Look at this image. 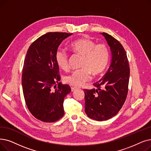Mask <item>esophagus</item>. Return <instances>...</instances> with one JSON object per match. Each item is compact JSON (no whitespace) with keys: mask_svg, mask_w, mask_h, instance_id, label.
Listing matches in <instances>:
<instances>
[{"mask_svg":"<svg viewBox=\"0 0 151 151\" xmlns=\"http://www.w3.org/2000/svg\"><path fill=\"white\" fill-rule=\"evenodd\" d=\"M76 89H77V88H76V87H72V88H71V91H72V92L75 91L76 90Z\"/></svg>","mask_w":151,"mask_h":151,"instance_id":"34e87169","label":"esophagus"}]
</instances>
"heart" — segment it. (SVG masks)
I'll return each instance as SVG.
<instances>
[{"label": "heart", "mask_w": 151, "mask_h": 151, "mask_svg": "<svg viewBox=\"0 0 151 151\" xmlns=\"http://www.w3.org/2000/svg\"><path fill=\"white\" fill-rule=\"evenodd\" d=\"M69 47L71 51L81 55V69L74 71L65 76L64 81L71 86H81L88 82L91 77L99 75L107 67L109 58V51L104 44H97L88 38H80L72 42ZM55 59L59 68L67 70L69 68L68 55L62 50H57Z\"/></svg>", "instance_id": "heart-1"}]
</instances>
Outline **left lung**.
<instances>
[{
	"label": "left lung",
	"instance_id": "1",
	"mask_svg": "<svg viewBox=\"0 0 151 151\" xmlns=\"http://www.w3.org/2000/svg\"><path fill=\"white\" fill-rule=\"evenodd\" d=\"M111 50V63L106 73L94 84L97 89H84L85 113L91 119L107 120L119 112L127 99L129 66L122 45L112 36L102 32Z\"/></svg>",
	"mask_w": 151,
	"mask_h": 151
}]
</instances>
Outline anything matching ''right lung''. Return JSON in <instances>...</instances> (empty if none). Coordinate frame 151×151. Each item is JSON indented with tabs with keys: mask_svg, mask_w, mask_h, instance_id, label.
<instances>
[{
	"mask_svg": "<svg viewBox=\"0 0 151 151\" xmlns=\"http://www.w3.org/2000/svg\"><path fill=\"white\" fill-rule=\"evenodd\" d=\"M72 35L47 32L31 44L26 55L22 76L24 98L31 114L42 122H55L64 115V98L71 88L59 82L55 54L61 42Z\"/></svg>",
	"mask_w": 151,
	"mask_h": 151,
	"instance_id": "add662e5",
	"label": "right lung"
}]
</instances>
